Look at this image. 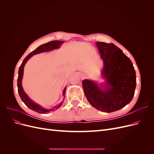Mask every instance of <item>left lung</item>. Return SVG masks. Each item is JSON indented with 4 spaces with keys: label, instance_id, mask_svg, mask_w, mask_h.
I'll use <instances>...</instances> for the list:
<instances>
[{
    "label": "left lung",
    "instance_id": "obj_1",
    "mask_svg": "<svg viewBox=\"0 0 154 154\" xmlns=\"http://www.w3.org/2000/svg\"><path fill=\"white\" fill-rule=\"evenodd\" d=\"M96 45L104 62L102 75L106 79L105 90L89 80H83L82 85L92 106L112 112L123 108L132 100L136 86V71L131 60L114 44L97 42Z\"/></svg>",
    "mask_w": 154,
    "mask_h": 154
}]
</instances>
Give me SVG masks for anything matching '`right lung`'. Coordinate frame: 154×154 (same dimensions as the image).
Instances as JSON below:
<instances>
[{"mask_svg": "<svg viewBox=\"0 0 154 154\" xmlns=\"http://www.w3.org/2000/svg\"><path fill=\"white\" fill-rule=\"evenodd\" d=\"M62 43H63V42L62 41H51L49 42H48L46 44H42L40 45L38 48H37L35 50L33 51H32L31 53H29L27 57L25 58V59L23 60V62L21 64V66L19 67V70H18V76L17 79V86H18V92L19 94V96L20 97L21 100L22 101L24 102L25 105L28 107L29 109L31 110H33L35 112H36L40 113V114H46L49 112L50 111H52L54 110V109H51V110H48V109H45L42 108V107L35 103L34 102H32L29 98V97L27 96V95L24 92V90H23V88L22 86V79L23 77V72H24V67L26 63L27 62V60H28L32 55L40 53L42 52H46V51H49L52 49H57L60 48V45H61ZM66 87L64 88L63 92V94H65L66 92ZM62 103L60 104L58 106H56L57 109H58L59 107L62 105Z\"/></svg>", "mask_w": 154, "mask_h": 154, "instance_id": "obj_1", "label": "right lung"}]
</instances>
